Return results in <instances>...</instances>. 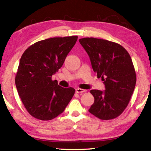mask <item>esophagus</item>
<instances>
[{
    "label": "esophagus",
    "instance_id": "obj_1",
    "mask_svg": "<svg viewBox=\"0 0 151 151\" xmlns=\"http://www.w3.org/2000/svg\"><path fill=\"white\" fill-rule=\"evenodd\" d=\"M86 91L84 90V89H82L80 88H76V93H85Z\"/></svg>",
    "mask_w": 151,
    "mask_h": 151
}]
</instances>
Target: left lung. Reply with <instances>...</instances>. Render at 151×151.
Wrapping results in <instances>:
<instances>
[{"label": "left lung", "instance_id": "left-lung-1", "mask_svg": "<svg viewBox=\"0 0 151 151\" xmlns=\"http://www.w3.org/2000/svg\"><path fill=\"white\" fill-rule=\"evenodd\" d=\"M90 57L97 77L104 81L105 90H91L94 103L88 111L101 120L118 117L129 104L137 76L131 57L118 43L96 38L79 39Z\"/></svg>", "mask_w": 151, "mask_h": 151}]
</instances>
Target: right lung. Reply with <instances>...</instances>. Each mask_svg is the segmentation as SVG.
Listing matches in <instances>:
<instances>
[{"instance_id":"obj_1","label":"right lung","mask_w":151,"mask_h":151,"mask_svg":"<svg viewBox=\"0 0 151 151\" xmlns=\"http://www.w3.org/2000/svg\"><path fill=\"white\" fill-rule=\"evenodd\" d=\"M77 36L40 40L27 48L20 58L15 84L28 112L35 119L49 121L65 111L75 93L52 80L77 40Z\"/></svg>"}]
</instances>
